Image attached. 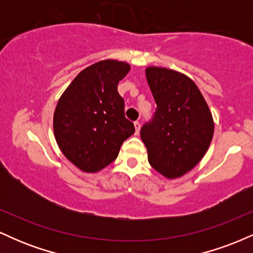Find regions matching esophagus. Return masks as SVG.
<instances>
[{"label": "esophagus", "instance_id": "1", "mask_svg": "<svg viewBox=\"0 0 253 253\" xmlns=\"http://www.w3.org/2000/svg\"><path fill=\"white\" fill-rule=\"evenodd\" d=\"M134 127H135V133L138 134L139 130H140V123H139V121H134Z\"/></svg>", "mask_w": 253, "mask_h": 253}]
</instances>
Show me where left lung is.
Returning a JSON list of instances; mask_svg holds the SVG:
<instances>
[{
    "mask_svg": "<svg viewBox=\"0 0 253 253\" xmlns=\"http://www.w3.org/2000/svg\"><path fill=\"white\" fill-rule=\"evenodd\" d=\"M157 103L141 127L149 163L168 178L187 173L207 152L213 138L211 110L196 84L185 75L164 68L146 69Z\"/></svg>",
    "mask_w": 253,
    "mask_h": 253,
    "instance_id": "8db88e82",
    "label": "left lung"
}]
</instances>
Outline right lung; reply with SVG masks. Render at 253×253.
I'll return each instance as SVG.
<instances>
[{
    "instance_id": "right-lung-1",
    "label": "right lung",
    "mask_w": 253,
    "mask_h": 253,
    "mask_svg": "<svg viewBox=\"0 0 253 253\" xmlns=\"http://www.w3.org/2000/svg\"><path fill=\"white\" fill-rule=\"evenodd\" d=\"M128 71V64L118 60L92 64L77 75L58 101L54 136L64 156L78 169L96 172L106 168L134 133L118 92V83Z\"/></svg>"
}]
</instances>
